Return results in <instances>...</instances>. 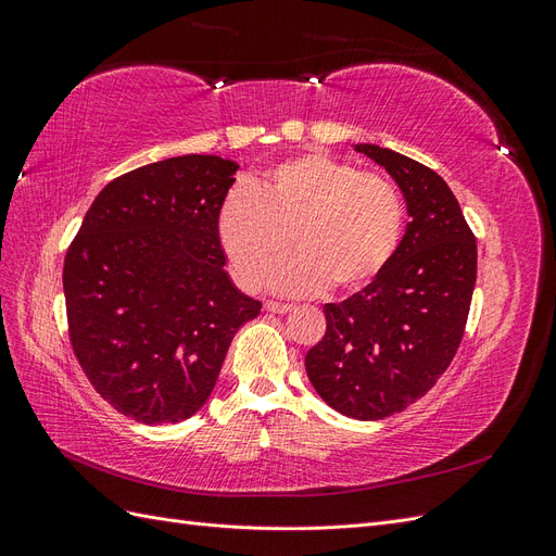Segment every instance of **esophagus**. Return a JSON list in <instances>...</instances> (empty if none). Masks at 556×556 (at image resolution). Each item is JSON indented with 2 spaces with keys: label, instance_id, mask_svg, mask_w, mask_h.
Instances as JSON below:
<instances>
[{
  "label": "esophagus",
  "instance_id": "esophagus-1",
  "mask_svg": "<svg viewBox=\"0 0 556 556\" xmlns=\"http://www.w3.org/2000/svg\"><path fill=\"white\" fill-rule=\"evenodd\" d=\"M264 311H266V313H278V315H285V313H290V311H292V306H290V304H278V301H266V304H264Z\"/></svg>",
  "mask_w": 556,
  "mask_h": 556
}]
</instances>
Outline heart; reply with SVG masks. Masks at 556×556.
Listing matches in <instances>:
<instances>
[{"mask_svg":"<svg viewBox=\"0 0 556 556\" xmlns=\"http://www.w3.org/2000/svg\"><path fill=\"white\" fill-rule=\"evenodd\" d=\"M406 229L396 185L323 153L276 164L255 190H233L217 211L215 231L231 276L257 290L290 248L268 285L280 294L313 296L331 288L355 294L390 262Z\"/></svg>","mask_w":556,"mask_h":556,"instance_id":"heart-1","label":"heart"}]
</instances>
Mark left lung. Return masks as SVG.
<instances>
[{
	"instance_id": "1",
	"label": "left lung",
	"mask_w": 556,
	"mask_h": 556,
	"mask_svg": "<svg viewBox=\"0 0 556 556\" xmlns=\"http://www.w3.org/2000/svg\"><path fill=\"white\" fill-rule=\"evenodd\" d=\"M355 150L396 180L410 223L368 288L325 304L327 331L308 350L306 374L327 406L374 422L422 399L457 355L478 245L457 197L433 169L374 143Z\"/></svg>"
}]
</instances>
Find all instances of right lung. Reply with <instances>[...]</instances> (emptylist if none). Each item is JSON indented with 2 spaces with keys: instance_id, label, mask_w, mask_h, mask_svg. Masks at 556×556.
<instances>
[{
  "instance_id": "right-lung-1",
  "label": "right lung",
  "mask_w": 556,
  "mask_h": 556,
  "mask_svg": "<svg viewBox=\"0 0 556 556\" xmlns=\"http://www.w3.org/2000/svg\"><path fill=\"white\" fill-rule=\"evenodd\" d=\"M239 164L182 155L97 194L64 257L74 355L137 422H182L208 401L229 343L262 304L229 280L215 220Z\"/></svg>"
}]
</instances>
